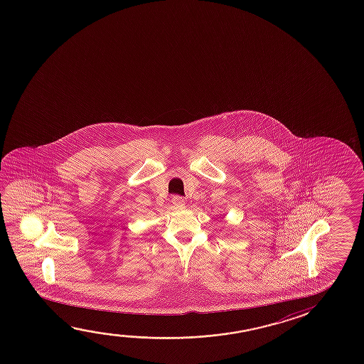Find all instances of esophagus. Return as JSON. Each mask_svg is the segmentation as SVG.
Here are the masks:
<instances>
[{
	"label": "esophagus",
	"mask_w": 364,
	"mask_h": 364,
	"mask_svg": "<svg viewBox=\"0 0 364 364\" xmlns=\"http://www.w3.org/2000/svg\"><path fill=\"white\" fill-rule=\"evenodd\" d=\"M171 202H173V207L176 209H183L185 207V200L181 196H173Z\"/></svg>",
	"instance_id": "1"
}]
</instances>
